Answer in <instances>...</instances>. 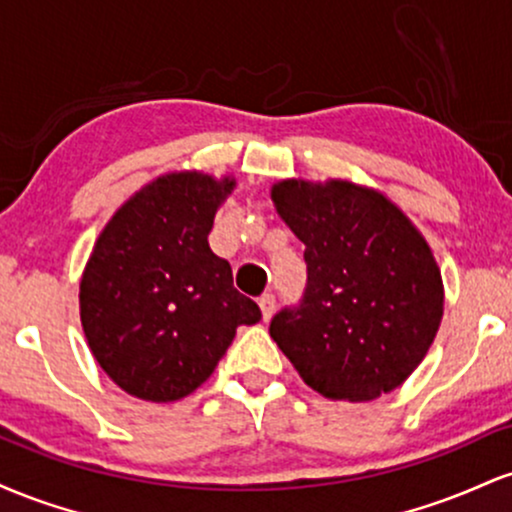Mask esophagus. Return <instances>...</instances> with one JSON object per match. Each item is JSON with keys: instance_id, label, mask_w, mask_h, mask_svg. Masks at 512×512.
<instances>
[{"instance_id": "1", "label": "esophagus", "mask_w": 512, "mask_h": 512, "mask_svg": "<svg viewBox=\"0 0 512 512\" xmlns=\"http://www.w3.org/2000/svg\"><path fill=\"white\" fill-rule=\"evenodd\" d=\"M257 303H260V310H262L264 320H269V317H272V313H274V305H276L272 293H262L260 301H257Z\"/></svg>"}]
</instances>
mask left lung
Instances as JSON below:
<instances>
[{
    "label": "left lung",
    "mask_w": 512,
    "mask_h": 512,
    "mask_svg": "<svg viewBox=\"0 0 512 512\" xmlns=\"http://www.w3.org/2000/svg\"><path fill=\"white\" fill-rule=\"evenodd\" d=\"M281 219L305 245L308 284L269 334L320 395L363 402L424 361L443 320V279L402 209L349 180H284Z\"/></svg>",
    "instance_id": "obj_1"
}]
</instances>
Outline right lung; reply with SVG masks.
I'll return each mask as SVG.
<instances>
[{
	"mask_svg": "<svg viewBox=\"0 0 512 512\" xmlns=\"http://www.w3.org/2000/svg\"><path fill=\"white\" fill-rule=\"evenodd\" d=\"M233 178L187 170L142 187L115 211L81 276V325L108 378L149 402H175L214 373L260 308L233 289L209 248Z\"/></svg>",
	"mask_w": 512,
	"mask_h": 512,
	"instance_id": "right-lung-1",
	"label": "right lung"
}]
</instances>
